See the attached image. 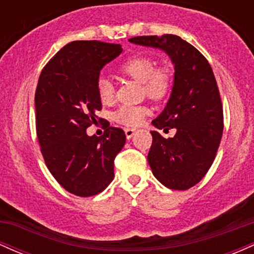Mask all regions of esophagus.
<instances>
[{
    "label": "esophagus",
    "instance_id": "obj_1",
    "mask_svg": "<svg viewBox=\"0 0 254 254\" xmlns=\"http://www.w3.org/2000/svg\"><path fill=\"white\" fill-rule=\"evenodd\" d=\"M124 131H125V135H127V139H130L131 137L135 135V129H129V127H127V129H125Z\"/></svg>",
    "mask_w": 254,
    "mask_h": 254
}]
</instances>
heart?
Masks as SVG:
<instances>
[{
    "label": "heart",
    "instance_id": "1",
    "mask_svg": "<svg viewBox=\"0 0 254 254\" xmlns=\"http://www.w3.org/2000/svg\"><path fill=\"white\" fill-rule=\"evenodd\" d=\"M118 71L125 76L141 83L148 98L160 101L170 94L172 89V72L167 65H155L153 58L144 55H136L127 58L118 66ZM97 92L100 101L111 104L115 99V87L107 77H99ZM149 113L144 105H123L113 112L112 118L125 127H138Z\"/></svg>",
    "mask_w": 254,
    "mask_h": 254
}]
</instances>
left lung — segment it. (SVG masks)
Returning a JSON list of instances; mask_svg holds the SVG:
<instances>
[{
	"label": "left lung",
	"mask_w": 254,
	"mask_h": 254,
	"mask_svg": "<svg viewBox=\"0 0 254 254\" xmlns=\"http://www.w3.org/2000/svg\"><path fill=\"white\" fill-rule=\"evenodd\" d=\"M129 42L164 50L174 64L170 100L151 124L164 131L174 127L177 133L165 138L150 131L148 162L166 188L188 190L211 167L222 137V103L214 72L194 46L174 34L135 37Z\"/></svg>",
	"instance_id": "8db88e82"
}]
</instances>
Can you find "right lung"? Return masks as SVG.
I'll return each mask as SVG.
<instances>
[{
	"label": "right lung",
	"instance_id": "add662e5",
	"mask_svg": "<svg viewBox=\"0 0 254 254\" xmlns=\"http://www.w3.org/2000/svg\"><path fill=\"white\" fill-rule=\"evenodd\" d=\"M122 51L121 44L71 42L49 61L38 80L34 103L40 151L55 179L76 196H94L110 185L115 159L125 144L124 131L110 124L101 137L86 132L101 110L100 70Z\"/></svg>",
	"mask_w": 254,
	"mask_h": 254
}]
</instances>
